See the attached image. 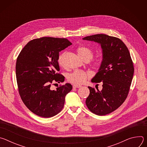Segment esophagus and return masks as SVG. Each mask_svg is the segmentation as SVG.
Here are the masks:
<instances>
[{
  "label": "esophagus",
  "instance_id": "1",
  "mask_svg": "<svg viewBox=\"0 0 147 147\" xmlns=\"http://www.w3.org/2000/svg\"><path fill=\"white\" fill-rule=\"evenodd\" d=\"M73 87L74 88H80V87H81V86H80V85H73Z\"/></svg>",
  "mask_w": 147,
  "mask_h": 147
}]
</instances>
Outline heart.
Instances as JSON below:
<instances>
[{
  "instance_id": "obj_1",
  "label": "heart",
  "mask_w": 147,
  "mask_h": 147,
  "mask_svg": "<svg viewBox=\"0 0 147 147\" xmlns=\"http://www.w3.org/2000/svg\"><path fill=\"white\" fill-rule=\"evenodd\" d=\"M77 52L80 58L84 61H90L93 57V51L87 47L82 46L77 49ZM67 55L66 52L60 53L57 59L58 63L60 66H64L65 57ZM103 59L102 57H98L92 61V65L96 69H100L103 65ZM90 74L85 71L77 70L68 74L67 78L69 82L73 84L74 85H80L84 82L89 77Z\"/></svg>"
}]
</instances>
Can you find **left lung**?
<instances>
[{
	"instance_id": "8db88e82",
	"label": "left lung",
	"mask_w": 147,
	"mask_h": 147,
	"mask_svg": "<svg viewBox=\"0 0 147 147\" xmlns=\"http://www.w3.org/2000/svg\"><path fill=\"white\" fill-rule=\"evenodd\" d=\"M82 39L100 44L103 61L91 80L102 82V90L96 91L88 87L90 92L86 103L93 113L106 115L120 107L127 98L134 74L133 63L127 47L118 38L96 34Z\"/></svg>"
}]
</instances>
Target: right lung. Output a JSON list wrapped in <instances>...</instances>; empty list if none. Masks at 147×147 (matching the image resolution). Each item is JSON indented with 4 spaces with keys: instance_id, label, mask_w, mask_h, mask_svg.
I'll use <instances>...</instances> for the list:
<instances>
[{
    "instance_id": "right-lung-1",
    "label": "right lung",
    "mask_w": 147,
    "mask_h": 147,
    "mask_svg": "<svg viewBox=\"0 0 147 147\" xmlns=\"http://www.w3.org/2000/svg\"><path fill=\"white\" fill-rule=\"evenodd\" d=\"M72 44L66 38L42 37L30 40L18 55L16 74L18 92L23 103L34 114L51 117L63 108L66 95L72 90L66 83L56 90L54 82H63L58 73L59 52Z\"/></svg>"
}]
</instances>
